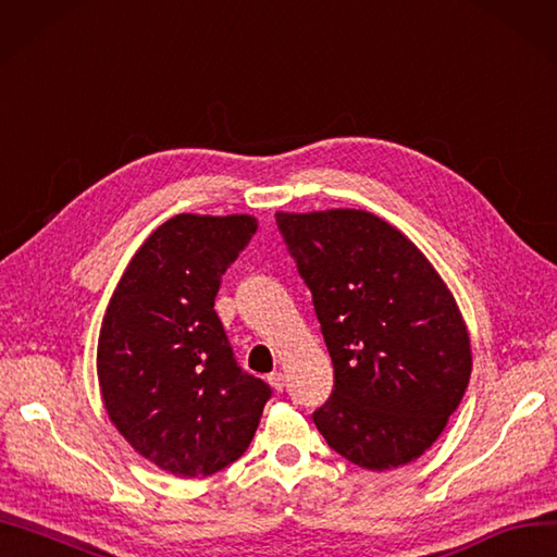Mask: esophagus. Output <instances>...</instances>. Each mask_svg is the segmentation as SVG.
<instances>
[{"instance_id":"obj_1","label":"esophagus","mask_w":557,"mask_h":557,"mask_svg":"<svg viewBox=\"0 0 557 557\" xmlns=\"http://www.w3.org/2000/svg\"><path fill=\"white\" fill-rule=\"evenodd\" d=\"M269 384H272L274 386V391H278V394H281V391L285 388V377H283V372H272V374H269Z\"/></svg>"}]
</instances>
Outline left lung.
<instances>
[{"instance_id":"1","label":"left lung","mask_w":557,"mask_h":557,"mask_svg":"<svg viewBox=\"0 0 557 557\" xmlns=\"http://www.w3.org/2000/svg\"><path fill=\"white\" fill-rule=\"evenodd\" d=\"M276 224L335 368L315 429L368 471L419 459L471 377V337L455 295L408 236L368 210H278Z\"/></svg>"}]
</instances>
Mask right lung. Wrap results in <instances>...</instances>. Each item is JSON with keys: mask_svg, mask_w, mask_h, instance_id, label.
<instances>
[{"mask_svg": "<svg viewBox=\"0 0 557 557\" xmlns=\"http://www.w3.org/2000/svg\"><path fill=\"white\" fill-rule=\"evenodd\" d=\"M258 220H166L135 250L104 311L98 384L126 443L180 478H206L246 453L269 386L236 366L215 313L222 274Z\"/></svg>", "mask_w": 557, "mask_h": 557, "instance_id": "add662e5", "label": "right lung"}]
</instances>
